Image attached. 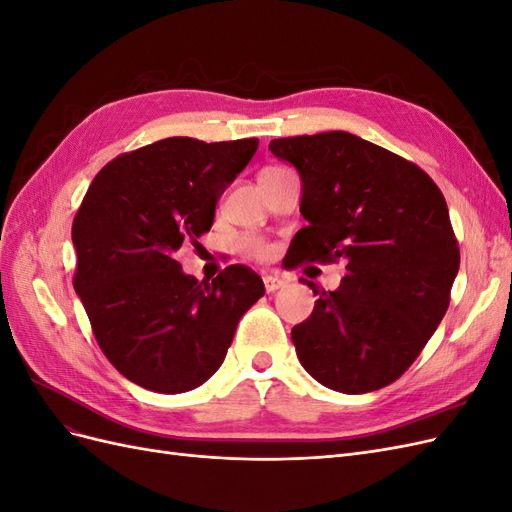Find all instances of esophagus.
Wrapping results in <instances>:
<instances>
[{
    "mask_svg": "<svg viewBox=\"0 0 512 512\" xmlns=\"http://www.w3.org/2000/svg\"><path fill=\"white\" fill-rule=\"evenodd\" d=\"M262 282H265L267 292H275V290H280L282 286H286V280L280 275H265V277H262Z\"/></svg>",
    "mask_w": 512,
    "mask_h": 512,
    "instance_id": "34e87169",
    "label": "esophagus"
}]
</instances>
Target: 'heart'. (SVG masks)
Segmentation results:
<instances>
[{"label":"heart","mask_w":512,"mask_h":512,"mask_svg":"<svg viewBox=\"0 0 512 512\" xmlns=\"http://www.w3.org/2000/svg\"><path fill=\"white\" fill-rule=\"evenodd\" d=\"M273 168V166H271ZM241 247L243 250L250 254V256H254V258H269L271 256V245L265 241V239H260V237H256V235H247V237H243V241H241Z\"/></svg>","instance_id":"1"}]
</instances>
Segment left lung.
Returning a JSON list of instances; mask_svg holds the SVG:
<instances>
[{
	"mask_svg": "<svg viewBox=\"0 0 512 512\" xmlns=\"http://www.w3.org/2000/svg\"><path fill=\"white\" fill-rule=\"evenodd\" d=\"M303 181L307 226L292 267L346 262L337 290L292 329L301 365L327 389L369 393L416 361L451 303L459 245L446 200L414 162L350 132L275 138Z\"/></svg>",
	"mask_w": 512,
	"mask_h": 512,
	"instance_id": "8db88e82",
	"label": "left lung"
}]
</instances>
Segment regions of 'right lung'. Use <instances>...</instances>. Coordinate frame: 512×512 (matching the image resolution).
Wrapping results in <instances>:
<instances>
[{
	"mask_svg": "<svg viewBox=\"0 0 512 512\" xmlns=\"http://www.w3.org/2000/svg\"><path fill=\"white\" fill-rule=\"evenodd\" d=\"M258 138L170 136L121 153L91 181L72 222L74 290L108 361L134 384L185 393L222 365L265 284L245 265L198 282L175 260L209 232L215 203Z\"/></svg>",
	"mask_w": 512,
	"mask_h": 512,
	"instance_id": "right-lung-1",
	"label": "right lung"
}]
</instances>
